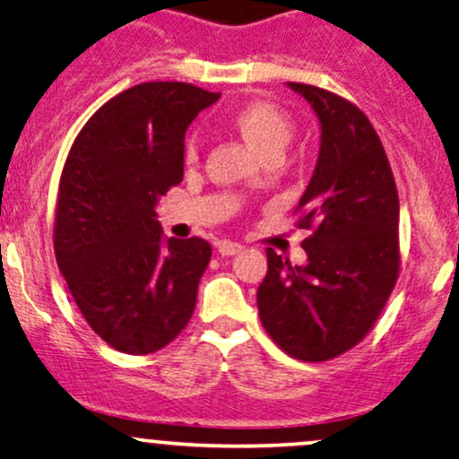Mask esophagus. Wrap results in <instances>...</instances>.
<instances>
[{"label": "esophagus", "instance_id": "1", "mask_svg": "<svg viewBox=\"0 0 459 459\" xmlns=\"http://www.w3.org/2000/svg\"><path fill=\"white\" fill-rule=\"evenodd\" d=\"M244 246L238 244V242H220L217 244V253L221 255V257H230V255H238L242 253Z\"/></svg>", "mask_w": 459, "mask_h": 459}]
</instances>
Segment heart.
Wrapping results in <instances>:
<instances>
[{
	"mask_svg": "<svg viewBox=\"0 0 459 459\" xmlns=\"http://www.w3.org/2000/svg\"><path fill=\"white\" fill-rule=\"evenodd\" d=\"M230 127L259 158L268 156V153H283L294 132L290 116L268 100H253V103H246L235 109L230 116ZM186 156H195L193 143L189 144Z\"/></svg>",
	"mask_w": 459,
	"mask_h": 459,
	"instance_id": "heart-1",
	"label": "heart"
}]
</instances>
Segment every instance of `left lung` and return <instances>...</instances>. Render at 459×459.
<instances>
[{
	"label": "left lung",
	"mask_w": 459,
	"mask_h": 459,
	"mask_svg": "<svg viewBox=\"0 0 459 459\" xmlns=\"http://www.w3.org/2000/svg\"><path fill=\"white\" fill-rule=\"evenodd\" d=\"M321 127L315 173L299 200L307 262L292 266L268 248L257 288L264 327L299 360L334 359L360 343L398 279V191L368 116L315 85L288 83Z\"/></svg>",
	"instance_id": "left-lung-1"
}]
</instances>
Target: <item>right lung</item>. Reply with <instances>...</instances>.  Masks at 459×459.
Segmentation results:
<instances>
[{
    "instance_id": "obj_1",
    "label": "right lung",
    "mask_w": 459,
    "mask_h": 459,
    "mask_svg": "<svg viewBox=\"0 0 459 459\" xmlns=\"http://www.w3.org/2000/svg\"><path fill=\"white\" fill-rule=\"evenodd\" d=\"M217 99L173 81L134 85L91 116L65 160L56 264L91 330L125 354L162 350L195 307L211 246L162 238L156 206L182 182L186 129Z\"/></svg>"
}]
</instances>
